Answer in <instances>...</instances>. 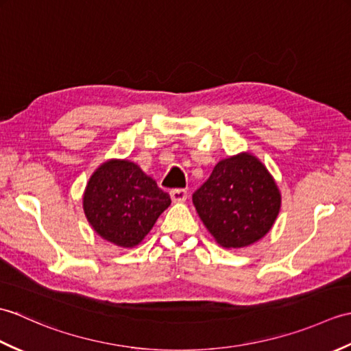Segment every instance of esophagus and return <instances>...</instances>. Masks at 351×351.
<instances>
[{"label":"esophagus","mask_w":351,"mask_h":351,"mask_svg":"<svg viewBox=\"0 0 351 351\" xmlns=\"http://www.w3.org/2000/svg\"><path fill=\"white\" fill-rule=\"evenodd\" d=\"M187 196L189 193L184 189H173L170 191V197L173 202H184V200H187Z\"/></svg>","instance_id":"34e87169"}]
</instances>
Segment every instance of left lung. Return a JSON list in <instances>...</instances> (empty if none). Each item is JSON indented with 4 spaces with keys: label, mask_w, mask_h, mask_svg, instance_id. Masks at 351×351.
I'll return each instance as SVG.
<instances>
[{
    "label": "left lung",
    "mask_w": 351,
    "mask_h": 351,
    "mask_svg": "<svg viewBox=\"0 0 351 351\" xmlns=\"http://www.w3.org/2000/svg\"><path fill=\"white\" fill-rule=\"evenodd\" d=\"M200 220L223 247H245L261 240L278 217L280 193L255 156L240 154L217 162L193 193Z\"/></svg>",
    "instance_id": "left-lung-1"
}]
</instances>
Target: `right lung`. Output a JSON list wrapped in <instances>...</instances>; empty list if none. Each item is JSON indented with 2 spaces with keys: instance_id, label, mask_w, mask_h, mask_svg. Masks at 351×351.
Wrapping results in <instances>:
<instances>
[{
  "instance_id": "right-lung-1",
  "label": "right lung",
  "mask_w": 351,
  "mask_h": 351,
  "mask_svg": "<svg viewBox=\"0 0 351 351\" xmlns=\"http://www.w3.org/2000/svg\"><path fill=\"white\" fill-rule=\"evenodd\" d=\"M170 202L169 193L137 164L111 160L92 175L83 206L88 223L104 240L121 247H134Z\"/></svg>"
}]
</instances>
